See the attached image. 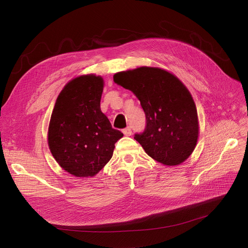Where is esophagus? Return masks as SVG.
I'll return each mask as SVG.
<instances>
[{
    "label": "esophagus",
    "instance_id": "obj_1",
    "mask_svg": "<svg viewBox=\"0 0 248 248\" xmlns=\"http://www.w3.org/2000/svg\"><path fill=\"white\" fill-rule=\"evenodd\" d=\"M123 133H124V135H126V136H130L131 134H132V130H131V127H126V128H124L123 129Z\"/></svg>",
    "mask_w": 248,
    "mask_h": 248
}]
</instances>
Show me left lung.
Returning <instances> with one entry per match:
<instances>
[{"label": "left lung", "mask_w": 248, "mask_h": 248, "mask_svg": "<svg viewBox=\"0 0 248 248\" xmlns=\"http://www.w3.org/2000/svg\"><path fill=\"white\" fill-rule=\"evenodd\" d=\"M114 81L140 101L146 126L134 139L147 155L166 166H178L194 151L199 123L195 102L183 82L167 70L142 66L114 75Z\"/></svg>", "instance_id": "8db88e82"}]
</instances>
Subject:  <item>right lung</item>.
Listing matches in <instances>:
<instances>
[{"instance_id":"1","label":"right lung","mask_w":248,"mask_h":248,"mask_svg":"<svg viewBox=\"0 0 248 248\" xmlns=\"http://www.w3.org/2000/svg\"><path fill=\"white\" fill-rule=\"evenodd\" d=\"M103 88V78L95 75L72 79L58 95L51 114L49 149L64 170L78 178L97 174L123 137L101 111Z\"/></svg>"}]
</instances>
